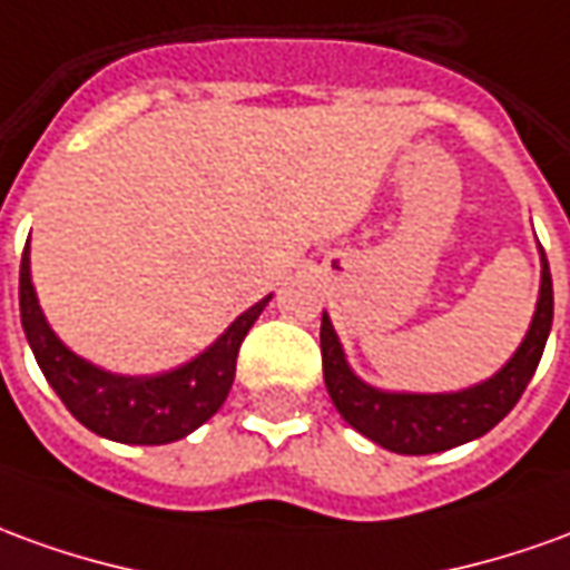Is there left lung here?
<instances>
[{
  "label": "left lung",
  "mask_w": 570,
  "mask_h": 570,
  "mask_svg": "<svg viewBox=\"0 0 570 570\" xmlns=\"http://www.w3.org/2000/svg\"><path fill=\"white\" fill-rule=\"evenodd\" d=\"M549 326H552V277H549V262L543 253V281H540L534 321L507 367L493 380L465 392H453V395H392V392L370 389L367 382L354 376L345 364L333 324L324 314L321 317V357H324L326 392L342 413V420L361 435H367L370 441L382 444L385 451L410 453V456L451 451L456 444L491 432L493 425L519 404L521 392L528 389L543 357Z\"/></svg>",
  "instance_id": "left-lung-1"
}]
</instances>
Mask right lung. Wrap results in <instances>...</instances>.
Returning a JSON list of instances; mask_svg holds the SVG:
<instances>
[{
    "label": "right lung",
    "mask_w": 570,
    "mask_h": 570,
    "mask_svg": "<svg viewBox=\"0 0 570 570\" xmlns=\"http://www.w3.org/2000/svg\"><path fill=\"white\" fill-rule=\"evenodd\" d=\"M18 296H21L23 333L36 354V364L58 392L63 407L95 435L122 444H169L206 423L225 404L237 370L240 342L272 298H262L249 312L240 314L213 348H206L185 367L169 370L163 376L135 380V376H114L91 367L70 348H63L39 312L30 284L27 246L21 256Z\"/></svg>",
    "instance_id": "obj_1"
}]
</instances>
